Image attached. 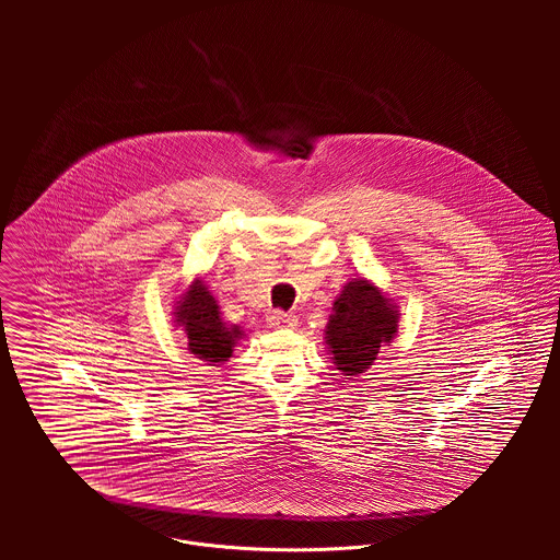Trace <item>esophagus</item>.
<instances>
[{
	"mask_svg": "<svg viewBox=\"0 0 560 560\" xmlns=\"http://www.w3.org/2000/svg\"><path fill=\"white\" fill-rule=\"evenodd\" d=\"M269 327H295L298 325V317L295 315H289V313H280V311H273L271 315H269Z\"/></svg>",
	"mask_w": 560,
	"mask_h": 560,
	"instance_id": "1",
	"label": "esophagus"
}]
</instances>
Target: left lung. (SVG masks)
<instances>
[{
  "label": "left lung",
  "instance_id": "obj_1",
  "mask_svg": "<svg viewBox=\"0 0 560 560\" xmlns=\"http://www.w3.org/2000/svg\"><path fill=\"white\" fill-rule=\"evenodd\" d=\"M399 331V308L366 278L347 282L331 306L325 325V345L334 366L358 377L380 355V349Z\"/></svg>",
  "mask_w": 560,
  "mask_h": 560
}]
</instances>
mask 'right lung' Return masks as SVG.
Returning <instances> with one entry per match:
<instances>
[{
  "label": "right lung",
  "instance_id": "obj_1",
  "mask_svg": "<svg viewBox=\"0 0 560 560\" xmlns=\"http://www.w3.org/2000/svg\"><path fill=\"white\" fill-rule=\"evenodd\" d=\"M174 319L187 336L189 351L211 364L226 362L243 336L237 325L229 327L222 320L215 298L209 293L200 278L194 280L189 289L178 298L174 306Z\"/></svg>",
  "mask_w": 560,
  "mask_h": 560
}]
</instances>
